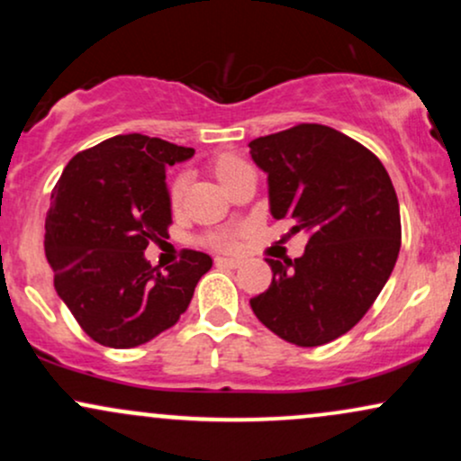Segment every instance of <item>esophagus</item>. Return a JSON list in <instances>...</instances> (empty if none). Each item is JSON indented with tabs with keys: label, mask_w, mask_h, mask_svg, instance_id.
<instances>
[{
	"label": "esophagus",
	"mask_w": 461,
	"mask_h": 461,
	"mask_svg": "<svg viewBox=\"0 0 461 461\" xmlns=\"http://www.w3.org/2000/svg\"><path fill=\"white\" fill-rule=\"evenodd\" d=\"M216 267H227V268H238L242 267V260H238V258H216Z\"/></svg>",
	"instance_id": "obj_1"
}]
</instances>
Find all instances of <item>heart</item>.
Listing matches in <instances>:
<instances>
[{"label": "heart", "mask_w": 461, "mask_h": 461, "mask_svg": "<svg viewBox=\"0 0 461 461\" xmlns=\"http://www.w3.org/2000/svg\"><path fill=\"white\" fill-rule=\"evenodd\" d=\"M247 168H251V167H249V164L242 160V158L231 156V153H227V156H221L219 160L214 162L216 177H219V182L223 184L225 188L230 186V184L234 182V179L240 176L242 171H247ZM186 186H188L186 173H179V176L173 177V182L168 184V203H171V208H177V205L182 203V197H184V193H186ZM236 240H238V236L231 234V231H221V234L210 236V242H212V245L219 247V249L234 247Z\"/></svg>", "instance_id": "b5f03b06"}]
</instances>
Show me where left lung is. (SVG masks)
Instances as JSON below:
<instances>
[{
	"instance_id": "1",
	"label": "left lung",
	"mask_w": 461,
	"mask_h": 461,
	"mask_svg": "<svg viewBox=\"0 0 461 461\" xmlns=\"http://www.w3.org/2000/svg\"><path fill=\"white\" fill-rule=\"evenodd\" d=\"M249 149L268 173L271 214L310 234L301 258H267L273 282L249 303L285 342L327 345L362 321L399 258L393 182L373 151L327 125L299 123Z\"/></svg>"
}]
</instances>
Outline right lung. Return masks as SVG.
<instances>
[{"mask_svg":"<svg viewBox=\"0 0 461 461\" xmlns=\"http://www.w3.org/2000/svg\"><path fill=\"white\" fill-rule=\"evenodd\" d=\"M194 149L121 134L76 153L51 190L45 256L58 297L95 342L145 345L173 327L194 285L212 268L208 253L184 249L167 273L145 260L171 227L167 167Z\"/></svg>","mask_w":461,"mask_h":461,"instance_id":"right-lung-1","label":"right lung"}]
</instances>
